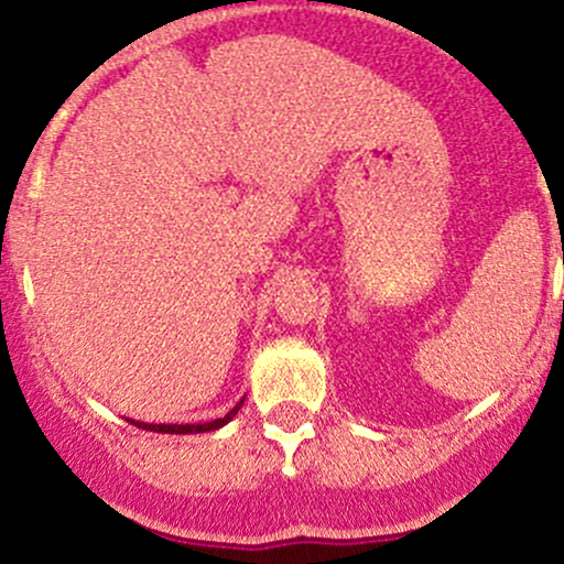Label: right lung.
<instances>
[{"label": "right lung", "mask_w": 564, "mask_h": 564, "mask_svg": "<svg viewBox=\"0 0 564 564\" xmlns=\"http://www.w3.org/2000/svg\"><path fill=\"white\" fill-rule=\"evenodd\" d=\"M240 406H243V399H240L238 404H235L232 410L225 414V417H216V420H212V423H184V425L171 423V425H165V423H141V420H131V423L139 425V429H144V431H152V433H208V431H219L221 425L230 423L235 414H238Z\"/></svg>", "instance_id": "right-lung-1"}]
</instances>
